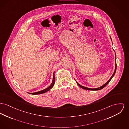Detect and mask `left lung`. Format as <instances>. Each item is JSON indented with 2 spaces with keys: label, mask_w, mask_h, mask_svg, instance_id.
Listing matches in <instances>:
<instances>
[{
  "label": "left lung",
  "mask_w": 129,
  "mask_h": 129,
  "mask_svg": "<svg viewBox=\"0 0 129 129\" xmlns=\"http://www.w3.org/2000/svg\"><path fill=\"white\" fill-rule=\"evenodd\" d=\"M111 40H112V38H111ZM116 54H115V70H114V74H113V75H112V76H111V77L109 79V80L106 82V83L104 84V85H103L102 86H101V87H99V88H87V87H84V86H83L80 85L78 83H77V82L76 81V83H77V84L80 88H82V89H85V90H91V91H98V90H101V89H102L103 88H104V87L106 86V85H107L110 82V81L111 80V79H112V78L114 77V75H115V73L116 70Z\"/></svg>",
  "instance_id": "1"
}]
</instances>
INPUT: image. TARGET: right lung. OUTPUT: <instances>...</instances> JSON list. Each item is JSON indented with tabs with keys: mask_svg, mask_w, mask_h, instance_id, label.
I'll list each match as a JSON object with an SVG mask.
<instances>
[{
	"mask_svg": "<svg viewBox=\"0 0 129 129\" xmlns=\"http://www.w3.org/2000/svg\"><path fill=\"white\" fill-rule=\"evenodd\" d=\"M55 83V76H54V72H53V81L52 82L51 84L50 85V86H49L48 88H46L45 89L41 90L40 91H38V92H33V93H30V92H28L29 94H42V93H44L50 90L54 86V84Z\"/></svg>",
	"mask_w": 129,
	"mask_h": 129,
	"instance_id": "add662e5",
	"label": "right lung"
}]
</instances>
